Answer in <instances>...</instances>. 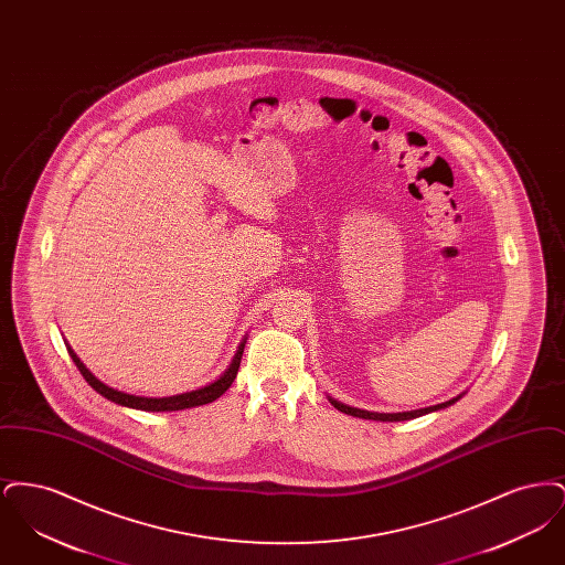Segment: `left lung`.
<instances>
[{"instance_id":"8db88e82","label":"left lung","mask_w":565,"mask_h":565,"mask_svg":"<svg viewBox=\"0 0 565 565\" xmlns=\"http://www.w3.org/2000/svg\"><path fill=\"white\" fill-rule=\"evenodd\" d=\"M463 394H466V392L457 394L456 398H451V401H447V403L434 404V406H426V408H415V411H403V413H376V411H364V408H355V406H350V404L339 403V401H334L332 396H328V401H330V404H332L334 408H339L341 413L351 415V417L373 419V422H406V419H415V417L428 415V413H434V411H443V408H447V406L456 404Z\"/></svg>"}]
</instances>
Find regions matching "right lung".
I'll use <instances>...</instances> for the list:
<instances>
[{
    "label": "right lung",
    "instance_id": "obj_1",
    "mask_svg": "<svg viewBox=\"0 0 565 565\" xmlns=\"http://www.w3.org/2000/svg\"><path fill=\"white\" fill-rule=\"evenodd\" d=\"M245 341L247 337L243 339L242 345L237 348V353L233 355L228 369L217 376L212 383L203 385V387H196V390H190L184 394H175V396H162V398H150V396H135V394H127V392H120V390H114L106 385L104 381H99L97 376L93 375L81 358L76 355V351L70 348V343H65V348L70 351L74 364L78 366L81 375L86 379V383L97 392L102 394L104 398H108L109 403L120 404V406H127V408H137V411H150V413H169V411H184V408H192V406H203V404L214 403L217 401L235 381L237 371H239V364H242L243 348H245Z\"/></svg>",
    "mask_w": 565,
    "mask_h": 565
}]
</instances>
